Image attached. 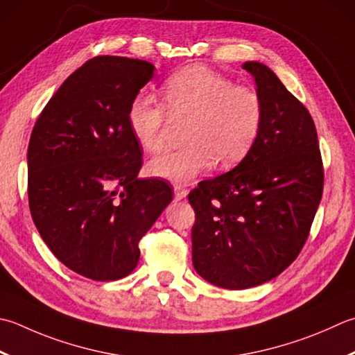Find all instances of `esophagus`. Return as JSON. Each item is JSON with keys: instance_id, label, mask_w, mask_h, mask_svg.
Returning a JSON list of instances; mask_svg holds the SVG:
<instances>
[{"instance_id": "1", "label": "esophagus", "mask_w": 355, "mask_h": 355, "mask_svg": "<svg viewBox=\"0 0 355 355\" xmlns=\"http://www.w3.org/2000/svg\"><path fill=\"white\" fill-rule=\"evenodd\" d=\"M173 191H175V200H183L187 196V189L182 184L173 186Z\"/></svg>"}]
</instances>
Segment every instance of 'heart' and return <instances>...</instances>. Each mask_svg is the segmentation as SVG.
<instances>
[{
  "label": "heart",
  "mask_w": 355,
  "mask_h": 355,
  "mask_svg": "<svg viewBox=\"0 0 355 355\" xmlns=\"http://www.w3.org/2000/svg\"><path fill=\"white\" fill-rule=\"evenodd\" d=\"M163 101L138 95L128 110L129 129L138 146L155 154L164 146L168 116L187 120L184 148L164 152L149 163L152 175L187 182L217 162L231 168L245 158L260 135L265 106L259 90L206 66H189L172 75Z\"/></svg>",
  "instance_id": "heart-1"
}]
</instances>
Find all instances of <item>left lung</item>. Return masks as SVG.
<instances>
[{
    "label": "left lung",
    "instance_id": "1",
    "mask_svg": "<svg viewBox=\"0 0 355 355\" xmlns=\"http://www.w3.org/2000/svg\"><path fill=\"white\" fill-rule=\"evenodd\" d=\"M243 69L265 106L260 135L239 166L200 182L187 197L196 211L193 268L226 289L259 286L297 259L324 182L309 110L265 64L248 61Z\"/></svg>",
    "mask_w": 355,
    "mask_h": 355
}]
</instances>
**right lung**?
Here are the masks:
<instances>
[{
    "label": "right lung",
    "mask_w": 355,
    "mask_h": 355,
    "mask_svg": "<svg viewBox=\"0 0 355 355\" xmlns=\"http://www.w3.org/2000/svg\"><path fill=\"white\" fill-rule=\"evenodd\" d=\"M149 61L98 55L62 83L32 129L27 196L41 239L86 279L118 280L172 201V186L137 178L143 149L128 110L154 76Z\"/></svg>",
    "instance_id": "obj_1"
}]
</instances>
